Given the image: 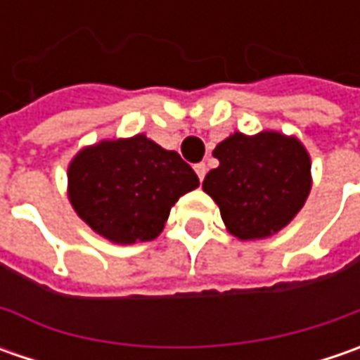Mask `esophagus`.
Instances as JSON below:
<instances>
[{
	"mask_svg": "<svg viewBox=\"0 0 360 360\" xmlns=\"http://www.w3.org/2000/svg\"><path fill=\"white\" fill-rule=\"evenodd\" d=\"M194 170H196V174H198V178L204 180V176H206V170H208V168H206V164H204V162H200V164H196V166H194Z\"/></svg>",
	"mask_w": 360,
	"mask_h": 360,
	"instance_id": "34e87169",
	"label": "esophagus"
}]
</instances>
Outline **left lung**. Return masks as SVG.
<instances>
[{
	"label": "left lung",
	"instance_id": "left-lung-1",
	"mask_svg": "<svg viewBox=\"0 0 360 360\" xmlns=\"http://www.w3.org/2000/svg\"><path fill=\"white\" fill-rule=\"evenodd\" d=\"M214 158L220 166L206 174L202 188L240 240L284 229L311 192V158L298 140L283 134L236 131L216 146Z\"/></svg>",
	"mask_w": 360,
	"mask_h": 360
}]
</instances>
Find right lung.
Returning a JSON list of instances; mask_svg holds the SVG:
<instances>
[{
    "mask_svg": "<svg viewBox=\"0 0 360 360\" xmlns=\"http://www.w3.org/2000/svg\"><path fill=\"white\" fill-rule=\"evenodd\" d=\"M68 182L77 216L120 244L154 240L178 198L200 184L178 152L142 134L82 150Z\"/></svg>",
    "mask_w": 360,
    "mask_h": 360,
    "instance_id": "obj_1",
    "label": "right lung"
}]
</instances>
